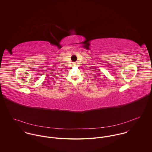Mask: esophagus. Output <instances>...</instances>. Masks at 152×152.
Instances as JSON below:
<instances>
[{
    "instance_id": "1",
    "label": "esophagus",
    "mask_w": 152,
    "mask_h": 152,
    "mask_svg": "<svg viewBox=\"0 0 152 152\" xmlns=\"http://www.w3.org/2000/svg\"><path fill=\"white\" fill-rule=\"evenodd\" d=\"M73 64H74V65H75V63H74Z\"/></svg>"
}]
</instances>
